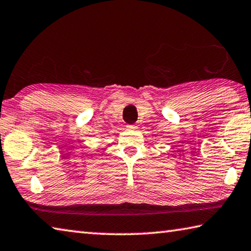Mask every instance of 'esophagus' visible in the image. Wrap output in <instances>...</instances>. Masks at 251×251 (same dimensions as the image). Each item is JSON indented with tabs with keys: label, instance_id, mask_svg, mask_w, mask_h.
<instances>
[{
	"label": "esophagus",
	"instance_id": "1",
	"mask_svg": "<svg viewBox=\"0 0 251 251\" xmlns=\"http://www.w3.org/2000/svg\"><path fill=\"white\" fill-rule=\"evenodd\" d=\"M127 127H128L129 129H135L136 127H137V125H135V124H133V125H127Z\"/></svg>",
	"mask_w": 251,
	"mask_h": 251
}]
</instances>
